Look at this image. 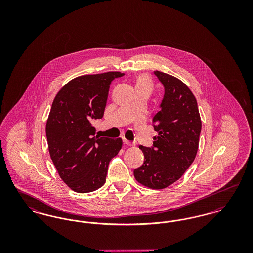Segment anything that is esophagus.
Instances as JSON below:
<instances>
[{"label":"esophagus","mask_w":253,"mask_h":253,"mask_svg":"<svg viewBox=\"0 0 253 253\" xmlns=\"http://www.w3.org/2000/svg\"><path fill=\"white\" fill-rule=\"evenodd\" d=\"M123 142H124V144L127 145V146H133V143H132V142L129 141V140H127L126 138H123Z\"/></svg>","instance_id":"esophagus-1"}]
</instances>
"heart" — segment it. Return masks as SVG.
Instances as JSON below:
<instances>
[{
	"label": "heart",
	"mask_w": 253,
	"mask_h": 253,
	"mask_svg": "<svg viewBox=\"0 0 253 253\" xmlns=\"http://www.w3.org/2000/svg\"><path fill=\"white\" fill-rule=\"evenodd\" d=\"M141 86H152V82L151 79L147 75H140L137 80H136V87H141Z\"/></svg>",
	"instance_id": "obj_1"
}]
</instances>
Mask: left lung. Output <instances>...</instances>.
<instances>
[{
    "instance_id": "8db88e82",
    "label": "left lung",
    "mask_w": 253,
    "mask_h": 253,
    "mask_svg": "<svg viewBox=\"0 0 253 253\" xmlns=\"http://www.w3.org/2000/svg\"><path fill=\"white\" fill-rule=\"evenodd\" d=\"M164 86L160 111L153 119V147L139 146L144 163L133 170L134 178L145 187L161 190L178 180L194 160L201 132L197 101L190 88L177 78L155 71Z\"/></svg>"
}]
</instances>
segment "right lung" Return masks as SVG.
I'll return each instance as SVG.
<instances>
[{"mask_svg": "<svg viewBox=\"0 0 253 253\" xmlns=\"http://www.w3.org/2000/svg\"><path fill=\"white\" fill-rule=\"evenodd\" d=\"M121 72L80 76L55 96L46 122L50 157L60 178L76 193H90L106 181L109 162L122 139L99 137L92 123L103 117L109 88Z\"/></svg>", "mask_w": 253, "mask_h": 253, "instance_id": "add662e5", "label": "right lung"}]
</instances>
